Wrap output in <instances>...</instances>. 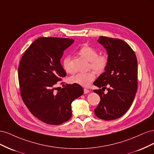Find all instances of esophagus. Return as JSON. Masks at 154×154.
<instances>
[{
  "instance_id": "1",
  "label": "esophagus",
  "mask_w": 154,
  "mask_h": 154,
  "mask_svg": "<svg viewBox=\"0 0 154 154\" xmlns=\"http://www.w3.org/2000/svg\"><path fill=\"white\" fill-rule=\"evenodd\" d=\"M83 91H84V94H87V93L89 92V90L87 89V88H84V89H83Z\"/></svg>"
}]
</instances>
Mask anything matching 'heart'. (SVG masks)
<instances>
[{
  "instance_id": "b5f03b06",
  "label": "heart",
  "mask_w": 154,
  "mask_h": 154,
  "mask_svg": "<svg viewBox=\"0 0 154 154\" xmlns=\"http://www.w3.org/2000/svg\"><path fill=\"white\" fill-rule=\"evenodd\" d=\"M79 53L89 62L88 68L97 74H101L106 70L109 64V57L105 54H99L98 51L88 45H84L79 49ZM71 56H66L63 60V67L68 73L73 72ZM95 79L94 73L89 71L87 72H78L71 76L69 80L71 83H76L83 87H88Z\"/></svg>"
}]
</instances>
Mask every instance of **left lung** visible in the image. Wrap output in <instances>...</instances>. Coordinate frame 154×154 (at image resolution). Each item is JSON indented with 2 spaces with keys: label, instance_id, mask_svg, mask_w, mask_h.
I'll return each instance as SVG.
<instances>
[{
  "label": "left lung",
  "instance_id": "8db88e82",
  "mask_svg": "<svg viewBox=\"0 0 154 154\" xmlns=\"http://www.w3.org/2000/svg\"><path fill=\"white\" fill-rule=\"evenodd\" d=\"M97 42L106 49L109 64L93 83L101 88L94 90L100 96L94 113L100 119L114 120L123 116L133 103L137 89V60L133 49L122 40L100 36Z\"/></svg>",
  "mask_w": 154,
  "mask_h": 154
}]
</instances>
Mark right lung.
I'll use <instances>...</instances> for the list:
<instances>
[{"mask_svg": "<svg viewBox=\"0 0 154 154\" xmlns=\"http://www.w3.org/2000/svg\"><path fill=\"white\" fill-rule=\"evenodd\" d=\"M73 42L71 38L40 37L31 44L20 62L18 76L22 99L31 113L45 123L58 125L67 122L72 116V102L83 94L76 83L56 87L67 75L60 59Z\"/></svg>", "mask_w": 154, "mask_h": 154, "instance_id": "obj_1", "label": "right lung"}]
</instances>
